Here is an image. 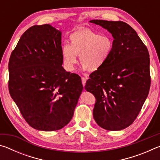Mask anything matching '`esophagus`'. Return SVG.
Masks as SVG:
<instances>
[{
	"mask_svg": "<svg viewBox=\"0 0 160 160\" xmlns=\"http://www.w3.org/2000/svg\"><path fill=\"white\" fill-rule=\"evenodd\" d=\"M86 81H87V78L82 77V85H83L84 87H85V85Z\"/></svg>",
	"mask_w": 160,
	"mask_h": 160,
	"instance_id": "1",
	"label": "esophagus"
}]
</instances>
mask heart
Returning a JSON list of instances; mask_svg holds the SVG:
<instances>
[{"label": "heart", "mask_w": 160, "mask_h": 160, "mask_svg": "<svg viewBox=\"0 0 160 160\" xmlns=\"http://www.w3.org/2000/svg\"><path fill=\"white\" fill-rule=\"evenodd\" d=\"M70 44L61 47L65 66L72 70L78 62L83 65V69L96 71L105 66L113 49V40L109 35L94 31L90 28H79L69 35Z\"/></svg>", "instance_id": "obj_1"}]
</instances>
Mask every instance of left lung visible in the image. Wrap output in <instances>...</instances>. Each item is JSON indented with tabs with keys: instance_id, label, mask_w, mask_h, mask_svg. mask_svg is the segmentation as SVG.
<instances>
[{
	"instance_id": "8db88e82",
	"label": "left lung",
	"mask_w": 160,
	"mask_h": 160,
	"mask_svg": "<svg viewBox=\"0 0 160 160\" xmlns=\"http://www.w3.org/2000/svg\"><path fill=\"white\" fill-rule=\"evenodd\" d=\"M90 22L107 29L114 46L109 61L90 74L85 88L96 98V123L108 131H120L133 123L148 95L149 52L136 32L124 22Z\"/></svg>"
}]
</instances>
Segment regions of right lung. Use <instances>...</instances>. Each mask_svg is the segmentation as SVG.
Listing matches in <instances>:
<instances>
[{
    "label": "right lung",
    "mask_w": 160,
    "mask_h": 160,
    "mask_svg": "<svg viewBox=\"0 0 160 160\" xmlns=\"http://www.w3.org/2000/svg\"><path fill=\"white\" fill-rule=\"evenodd\" d=\"M61 32L46 24L29 28L10 55L8 88L26 122L53 131L72 118L82 92L81 78L62 67Z\"/></svg>",
    "instance_id": "1"
}]
</instances>
